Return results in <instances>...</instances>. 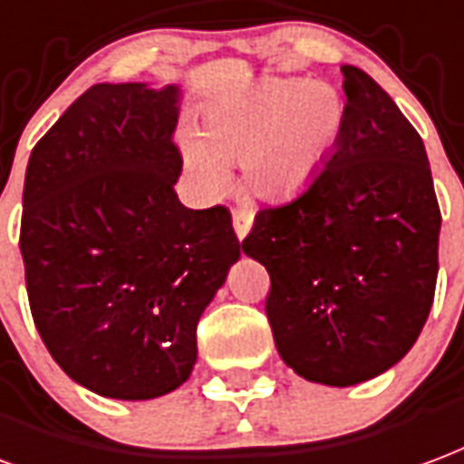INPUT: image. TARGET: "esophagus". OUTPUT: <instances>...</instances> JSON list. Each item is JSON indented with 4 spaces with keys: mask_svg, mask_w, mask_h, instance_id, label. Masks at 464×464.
<instances>
[{
    "mask_svg": "<svg viewBox=\"0 0 464 464\" xmlns=\"http://www.w3.org/2000/svg\"><path fill=\"white\" fill-rule=\"evenodd\" d=\"M250 226H253V214H250L248 208H236L233 211V231L238 236V241H243L248 236Z\"/></svg>",
    "mask_w": 464,
    "mask_h": 464,
    "instance_id": "1",
    "label": "esophagus"
}]
</instances>
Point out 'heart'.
Segmentation results:
<instances>
[{"label": "heart", "mask_w": 464, "mask_h": 464, "mask_svg": "<svg viewBox=\"0 0 464 464\" xmlns=\"http://www.w3.org/2000/svg\"><path fill=\"white\" fill-rule=\"evenodd\" d=\"M346 102L337 88L267 75L204 110L201 137L181 132V160L204 197L228 184L226 164L241 162L258 197H290L310 184L337 150Z\"/></svg>", "instance_id": "1"}]
</instances>
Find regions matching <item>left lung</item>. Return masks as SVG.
I'll use <instances>...</instances> for the list:
<instances>
[{"mask_svg": "<svg viewBox=\"0 0 464 464\" xmlns=\"http://www.w3.org/2000/svg\"><path fill=\"white\" fill-rule=\"evenodd\" d=\"M346 122L317 177L263 208L243 253L297 376L356 386L411 352L433 304L440 208L423 140L372 75L342 66Z\"/></svg>", "mask_w": 464, "mask_h": 464, "instance_id": "obj_1", "label": "left lung"}]
</instances>
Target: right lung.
<instances>
[{
  "mask_svg": "<svg viewBox=\"0 0 464 464\" xmlns=\"http://www.w3.org/2000/svg\"><path fill=\"white\" fill-rule=\"evenodd\" d=\"M184 92L98 83L34 147L22 248L36 329L92 393L150 401L197 363V324L241 258L223 206L187 208L174 184Z\"/></svg>",
  "mask_w": 464,
  "mask_h": 464,
  "instance_id": "add662e5",
  "label": "right lung"
}]
</instances>
